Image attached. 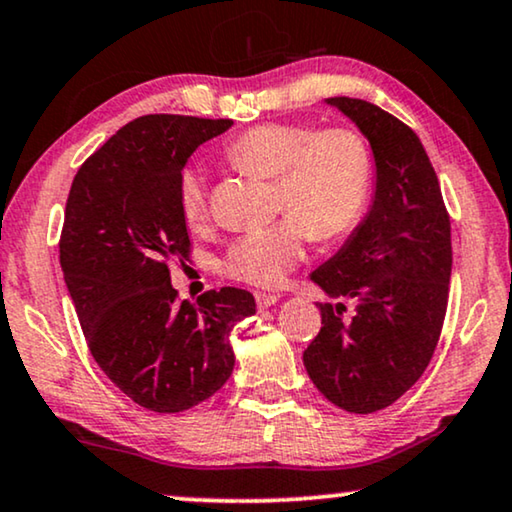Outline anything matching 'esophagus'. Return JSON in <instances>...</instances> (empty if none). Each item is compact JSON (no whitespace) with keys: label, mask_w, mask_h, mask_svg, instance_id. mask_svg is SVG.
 Masks as SVG:
<instances>
[{"label":"esophagus","mask_w":512,"mask_h":512,"mask_svg":"<svg viewBox=\"0 0 512 512\" xmlns=\"http://www.w3.org/2000/svg\"><path fill=\"white\" fill-rule=\"evenodd\" d=\"M281 295H276V292H255V302L260 309H269V306H274Z\"/></svg>","instance_id":"34e87169"}]
</instances>
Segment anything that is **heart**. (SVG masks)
Wrapping results in <instances>:
<instances>
[{
    "label": "heart",
    "instance_id": "b5f03b06",
    "mask_svg": "<svg viewBox=\"0 0 512 512\" xmlns=\"http://www.w3.org/2000/svg\"><path fill=\"white\" fill-rule=\"evenodd\" d=\"M234 166L274 177L281 220L236 236L220 260L234 281L276 288L304 257L306 238L332 241L363 215L372 185V152L365 135L349 126L318 131L309 124H260L224 147ZM177 208L187 227L208 217V182L199 166L177 175Z\"/></svg>",
    "mask_w": 512,
    "mask_h": 512
}]
</instances>
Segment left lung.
I'll use <instances>...</instances> for the list:
<instances>
[{"label":"left lung","mask_w":512,"mask_h":512,"mask_svg":"<svg viewBox=\"0 0 512 512\" xmlns=\"http://www.w3.org/2000/svg\"><path fill=\"white\" fill-rule=\"evenodd\" d=\"M370 140L377 185L370 213L311 281L320 332L304 367L332 405L372 414L393 405L431 363L445 323L452 227L438 175L410 126L358 98H327Z\"/></svg>","instance_id":"1"}]
</instances>
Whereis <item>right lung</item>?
Here are the masks:
<instances>
[{
    "mask_svg": "<svg viewBox=\"0 0 512 512\" xmlns=\"http://www.w3.org/2000/svg\"><path fill=\"white\" fill-rule=\"evenodd\" d=\"M231 119L147 114L119 128L74 175L60 234V267L86 344L133 403L173 414L208 400L234 370L229 335L255 313L241 288L189 304L168 262L187 260L177 175Z\"/></svg>",
    "mask_w": 512,
    "mask_h": 512,
    "instance_id": "add662e5",
    "label": "right lung"
}]
</instances>
